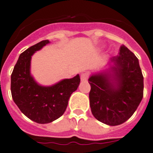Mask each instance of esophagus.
<instances>
[{
  "instance_id": "34e87169",
  "label": "esophagus",
  "mask_w": 153,
  "mask_h": 153,
  "mask_svg": "<svg viewBox=\"0 0 153 153\" xmlns=\"http://www.w3.org/2000/svg\"><path fill=\"white\" fill-rule=\"evenodd\" d=\"M88 79V74L86 72L82 73V74H81V80L83 81V82H85L87 81V79Z\"/></svg>"
}]
</instances>
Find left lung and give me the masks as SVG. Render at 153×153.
Segmentation results:
<instances>
[{
	"label": "left lung",
	"instance_id": "8db88e82",
	"mask_svg": "<svg viewBox=\"0 0 153 153\" xmlns=\"http://www.w3.org/2000/svg\"><path fill=\"white\" fill-rule=\"evenodd\" d=\"M108 65V71L92 74L88 79L89 102L96 119L116 126L128 120L142 101L143 75L138 59L124 45Z\"/></svg>",
	"mask_w": 153,
	"mask_h": 153
}]
</instances>
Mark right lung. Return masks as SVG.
Returning a JSON list of instances; mask_svg holds the SVG:
<instances>
[{
    "instance_id": "obj_1",
    "label": "right lung",
    "mask_w": 153,
    "mask_h": 153,
    "mask_svg": "<svg viewBox=\"0 0 153 153\" xmlns=\"http://www.w3.org/2000/svg\"><path fill=\"white\" fill-rule=\"evenodd\" d=\"M49 43L47 39L41 41L22 53L11 76L14 102L22 114L38 124H48L62 116L80 83L79 74L51 86H42L34 80L30 74L31 57Z\"/></svg>"
}]
</instances>
